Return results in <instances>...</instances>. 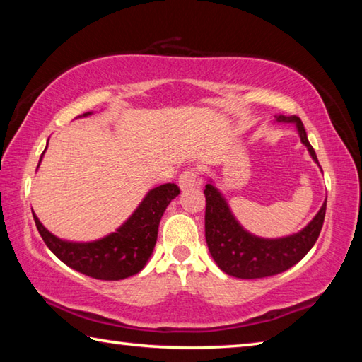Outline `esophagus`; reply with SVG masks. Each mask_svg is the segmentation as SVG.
<instances>
[{
  "instance_id": "esophagus-1",
  "label": "esophagus",
  "mask_w": 362,
  "mask_h": 362,
  "mask_svg": "<svg viewBox=\"0 0 362 362\" xmlns=\"http://www.w3.org/2000/svg\"><path fill=\"white\" fill-rule=\"evenodd\" d=\"M201 185V177H199V170L196 168H189L187 170H183L179 177V187L182 189L192 188V187H198Z\"/></svg>"
}]
</instances>
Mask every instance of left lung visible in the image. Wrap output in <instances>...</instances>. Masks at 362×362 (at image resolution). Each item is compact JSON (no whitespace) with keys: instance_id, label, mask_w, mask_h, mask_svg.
I'll return each mask as SVG.
<instances>
[{"instance_id":"obj_1","label":"left lung","mask_w":362,"mask_h":362,"mask_svg":"<svg viewBox=\"0 0 362 362\" xmlns=\"http://www.w3.org/2000/svg\"><path fill=\"white\" fill-rule=\"evenodd\" d=\"M274 118L278 122L296 124L300 140L313 161L320 166L313 146L306 137L302 119L298 116L284 115H276ZM204 194V226L209 252L223 273L241 279L274 276L298 263L315 246L326 216V201H324L321 209L305 228L283 238H260L249 233L238 222L225 196L214 185L212 179L207 182Z\"/></svg>"}]
</instances>
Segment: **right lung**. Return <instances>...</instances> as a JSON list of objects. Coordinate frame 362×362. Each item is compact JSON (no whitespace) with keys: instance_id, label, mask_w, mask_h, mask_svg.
Listing matches in <instances>:
<instances>
[{"instance_id":"right-lung-1","label":"right lung","mask_w":362,"mask_h":362,"mask_svg":"<svg viewBox=\"0 0 362 362\" xmlns=\"http://www.w3.org/2000/svg\"><path fill=\"white\" fill-rule=\"evenodd\" d=\"M89 115L93 112L83 113L78 118H86ZM179 193L180 189L175 183H164L151 188L118 230L100 240L88 243L60 240L40 222L33 209L32 212L42 241L66 267L95 279L119 281L142 272L150 260L163 214Z\"/></svg>"}]
</instances>
